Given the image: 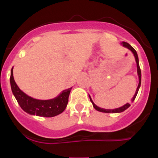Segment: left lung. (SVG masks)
Here are the masks:
<instances>
[{
	"label": "left lung",
	"instance_id": "obj_1",
	"mask_svg": "<svg viewBox=\"0 0 158 158\" xmlns=\"http://www.w3.org/2000/svg\"><path fill=\"white\" fill-rule=\"evenodd\" d=\"M121 44H123V46H124L125 48H127L129 49L131 51L133 52L134 53V56H135V60H136V62H137V73H138V77H139V84H138V86H137V90H136L135 92V96H134L133 98H132V101H134L135 99L136 98V96H137V93H138V90H139V87H140V84H141V70H140V68H139V59H138V56H137V52H136V50L134 49L127 42H125V41H123L122 43H121ZM90 97V102H92V104H93V106L94 108H95L96 110H99V111H101V112H104V113H120V112H123L125 110H126L127 108H128L131 105L129 104V103H127V104L125 105V106H123L122 107H120V108H115V109H104V108H99V107H98L96 106L95 104L93 102V101H92L91 98Z\"/></svg>",
	"mask_w": 158,
	"mask_h": 158
}]
</instances>
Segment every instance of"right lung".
I'll return each instance as SVG.
<instances>
[{"label": "right lung", "mask_w": 158, "mask_h": 158, "mask_svg": "<svg viewBox=\"0 0 158 158\" xmlns=\"http://www.w3.org/2000/svg\"><path fill=\"white\" fill-rule=\"evenodd\" d=\"M10 84L12 91L21 108L27 113L39 117H52L59 115L66 108L68 97L72 88L64 90L59 97L49 100H39L29 97L16 85L14 80L12 68L11 70Z\"/></svg>", "instance_id": "add662e5"}]
</instances>
